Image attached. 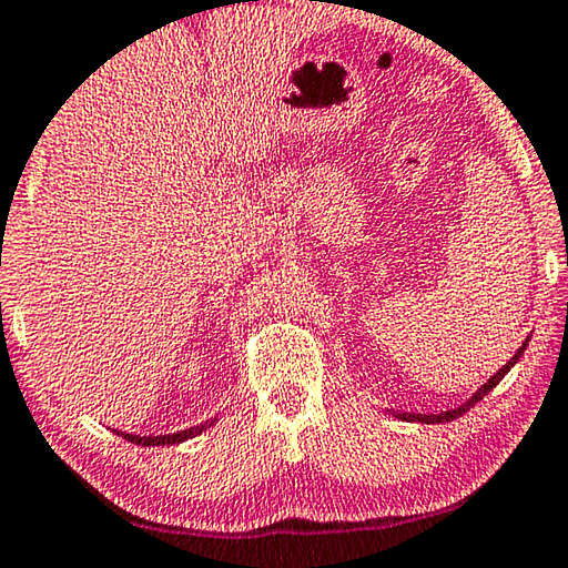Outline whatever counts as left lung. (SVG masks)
Returning a JSON list of instances; mask_svg holds the SVG:
<instances>
[{
    "label": "left lung",
    "mask_w": 568,
    "mask_h": 568,
    "mask_svg": "<svg viewBox=\"0 0 568 568\" xmlns=\"http://www.w3.org/2000/svg\"><path fill=\"white\" fill-rule=\"evenodd\" d=\"M528 339H531V334H528V337L524 339V345H520L518 349H516V355L510 357L504 367H500L494 377L490 379H486V383H483L476 393H473L466 403H460L458 407H450V410H443V413H399V410H393V407H389V410H385V413H389V415H395L397 420H405V423H430V425H438V423H450V420H455V417H460L463 413H468L473 405L476 403H480L483 397H486L490 389H494L500 379H504L508 372H510V367L516 365V362L520 359V355H524L526 352V347H528Z\"/></svg>",
    "instance_id": "left-lung-1"
}]
</instances>
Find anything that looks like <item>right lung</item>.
<instances>
[{
  "label": "right lung",
  "mask_w": 568,
  "mask_h": 568,
  "mask_svg": "<svg viewBox=\"0 0 568 568\" xmlns=\"http://www.w3.org/2000/svg\"><path fill=\"white\" fill-rule=\"evenodd\" d=\"M216 420H219V417H211V420H206V423L191 425V427H185V430L165 433V435H133V433H123V430H115V433L123 435V438L130 440V443L143 445V448H158V445H179V443L196 438V435H201L203 430H209V427L216 425Z\"/></svg>",
  "instance_id": "obj_1"
}]
</instances>
